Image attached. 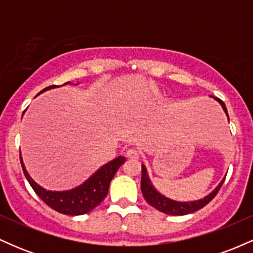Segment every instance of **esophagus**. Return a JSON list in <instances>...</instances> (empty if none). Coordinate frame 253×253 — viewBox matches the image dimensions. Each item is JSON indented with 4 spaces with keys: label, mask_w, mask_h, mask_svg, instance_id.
<instances>
[{
    "label": "esophagus",
    "mask_w": 253,
    "mask_h": 253,
    "mask_svg": "<svg viewBox=\"0 0 253 253\" xmlns=\"http://www.w3.org/2000/svg\"><path fill=\"white\" fill-rule=\"evenodd\" d=\"M126 157L129 159H138L139 158V152L134 149H129L126 152Z\"/></svg>",
    "instance_id": "obj_1"
}]
</instances>
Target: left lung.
<instances>
[{"label": "left lung", "mask_w": 253, "mask_h": 253, "mask_svg": "<svg viewBox=\"0 0 253 253\" xmlns=\"http://www.w3.org/2000/svg\"><path fill=\"white\" fill-rule=\"evenodd\" d=\"M211 97H213L214 100L222 107L223 112H225L226 117H227V120L229 121L227 108H226L225 103H223L220 98L214 96ZM223 181H225V177H223L222 181L216 185L215 189L211 191L208 195L202 197V199L194 200V201H176V200L169 199V197L163 195V194H161L156 189L155 185L151 182L146 167H145L144 164H141V193H143L145 200H146L149 205L155 207L156 210L162 211V213L169 214V215H185V214L194 213V211L201 210V208L205 207L208 202H211V200H213V197L216 195L217 191L221 188Z\"/></svg>", "instance_id": "1"}]
</instances>
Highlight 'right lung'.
I'll use <instances>...</instances> for the list:
<instances>
[{
	"mask_svg": "<svg viewBox=\"0 0 253 253\" xmlns=\"http://www.w3.org/2000/svg\"><path fill=\"white\" fill-rule=\"evenodd\" d=\"M65 84L71 83L66 82ZM65 84H63V85H65ZM77 84H75V85H77ZM58 86L59 85L47 86V88L42 90L40 94L43 91H47V90L58 88ZM20 161H21L22 170H24V173L28 183L33 188V190L36 191L37 195L48 207L59 211V213L65 214V215H82V214L89 213L90 211L94 210L95 207H97L103 201V199L108 194L110 181H112L113 177L117 173L119 168L126 162V158L124 156L117 157L113 161L102 165L100 169L95 171L82 184L72 188L70 190L62 191H52L40 187L36 181H33V178L26 170L21 153H20Z\"/></svg>",
	"mask_w": 253,
	"mask_h": 253,
	"instance_id": "add662e5",
	"label": "right lung"
}]
</instances>
